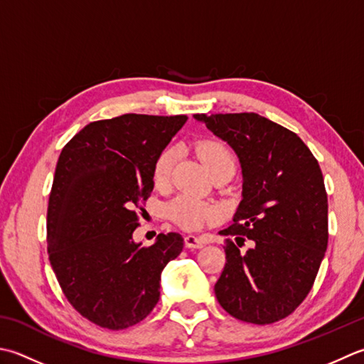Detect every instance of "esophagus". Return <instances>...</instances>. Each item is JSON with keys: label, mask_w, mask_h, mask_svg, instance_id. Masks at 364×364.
Here are the masks:
<instances>
[{"label": "esophagus", "mask_w": 364, "mask_h": 364, "mask_svg": "<svg viewBox=\"0 0 364 364\" xmlns=\"http://www.w3.org/2000/svg\"><path fill=\"white\" fill-rule=\"evenodd\" d=\"M184 246L188 249H200L205 246V241L196 235H188V237H184Z\"/></svg>", "instance_id": "1"}]
</instances>
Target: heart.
<instances>
[{
  "label": "heart",
  "instance_id": "1",
  "mask_svg": "<svg viewBox=\"0 0 364 364\" xmlns=\"http://www.w3.org/2000/svg\"><path fill=\"white\" fill-rule=\"evenodd\" d=\"M197 151L203 159L206 168L210 170V173L218 172V170L223 168L235 170V166H237V159H235L233 151L220 140H203L197 145ZM175 161V148H166L159 154L158 161L154 164V183L158 184V186H164V184L168 183ZM167 211L172 220H175L178 225L186 230H196L198 227L210 224L213 220H216L220 215L216 206L206 203L200 200V198L189 194L176 197L175 200L168 205Z\"/></svg>",
  "mask_w": 364,
  "mask_h": 364
}]
</instances>
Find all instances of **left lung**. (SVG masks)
Listing matches in <instances>:
<instances>
[{
  "label": "left lung",
  "mask_w": 364,
  "mask_h": 364,
  "mask_svg": "<svg viewBox=\"0 0 364 364\" xmlns=\"http://www.w3.org/2000/svg\"><path fill=\"white\" fill-rule=\"evenodd\" d=\"M194 118L233 148L243 173L233 224L219 232L229 240L216 298L235 318L274 323L308 296L328 245L322 170L295 132L257 113ZM246 237L255 245L243 255Z\"/></svg>",
  "instance_id": "obj_1"
}]
</instances>
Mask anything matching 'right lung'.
Instances as JSON below:
<instances>
[{
    "label": "right lung",
    "mask_w": 364,
    "mask_h": 364,
    "mask_svg": "<svg viewBox=\"0 0 364 364\" xmlns=\"http://www.w3.org/2000/svg\"><path fill=\"white\" fill-rule=\"evenodd\" d=\"M186 115L126 113L92 121L56 164L47 210V251L64 296L102 328L124 330L159 301L161 273L183 251L180 233L132 240L154 188V164Z\"/></svg>",
    "instance_id": "1"
}]
</instances>
